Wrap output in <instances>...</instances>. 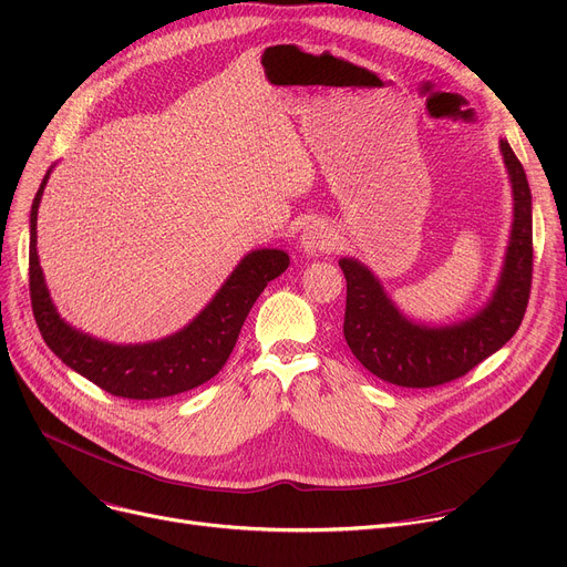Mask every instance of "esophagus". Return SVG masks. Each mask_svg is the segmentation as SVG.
I'll list each match as a JSON object with an SVG mask.
<instances>
[{"mask_svg": "<svg viewBox=\"0 0 567 567\" xmlns=\"http://www.w3.org/2000/svg\"><path fill=\"white\" fill-rule=\"evenodd\" d=\"M301 248L306 255H319V252H329L336 248V236L329 225L323 223H312L303 229L301 234Z\"/></svg>", "mask_w": 567, "mask_h": 567, "instance_id": "34e87169", "label": "esophagus"}]
</instances>
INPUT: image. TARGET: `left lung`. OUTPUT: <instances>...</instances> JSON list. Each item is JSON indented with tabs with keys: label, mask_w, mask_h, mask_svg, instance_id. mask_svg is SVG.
Returning a JSON list of instances; mask_svg holds the SVG:
<instances>
[{
	"label": "left lung",
	"mask_w": 567,
	"mask_h": 567,
	"mask_svg": "<svg viewBox=\"0 0 567 567\" xmlns=\"http://www.w3.org/2000/svg\"><path fill=\"white\" fill-rule=\"evenodd\" d=\"M498 148L513 188V227L496 287L478 312L439 326L413 321L363 261L340 259L347 278L344 340L374 377L404 389H430L466 374L517 333L533 276V204L508 140Z\"/></svg>",
	"instance_id": "1"
}]
</instances>
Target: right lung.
Masks as SVG:
<instances>
[{"label": "right lung", "instance_id": "right-lung-1", "mask_svg": "<svg viewBox=\"0 0 567 567\" xmlns=\"http://www.w3.org/2000/svg\"><path fill=\"white\" fill-rule=\"evenodd\" d=\"M45 172L29 214V293L45 344L66 363L110 395L158 400L197 389L227 363L241 326L264 287L282 276L289 255L259 248L236 264L229 278L206 308L182 331L142 344H114L78 331L59 317L43 278L37 250L39 204L50 178Z\"/></svg>", "mask_w": 567, "mask_h": 567}]
</instances>
